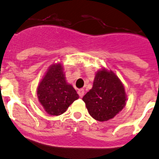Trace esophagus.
<instances>
[{
    "label": "esophagus",
    "mask_w": 159,
    "mask_h": 159,
    "mask_svg": "<svg viewBox=\"0 0 159 159\" xmlns=\"http://www.w3.org/2000/svg\"><path fill=\"white\" fill-rule=\"evenodd\" d=\"M78 94L80 95V97L82 98L84 95V89H80L78 91Z\"/></svg>",
    "instance_id": "esophagus-1"
}]
</instances>
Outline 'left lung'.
Listing matches in <instances>:
<instances>
[{"mask_svg": "<svg viewBox=\"0 0 159 159\" xmlns=\"http://www.w3.org/2000/svg\"><path fill=\"white\" fill-rule=\"evenodd\" d=\"M88 113L98 121L113 118L125 106V87L113 72H98L92 89L83 97Z\"/></svg>", "mask_w": 159, "mask_h": 159, "instance_id": "left-lung-1", "label": "left lung"}]
</instances>
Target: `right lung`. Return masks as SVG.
<instances>
[{
    "label": "right lung",
    "instance_id": "1",
    "mask_svg": "<svg viewBox=\"0 0 159 159\" xmlns=\"http://www.w3.org/2000/svg\"><path fill=\"white\" fill-rule=\"evenodd\" d=\"M39 100L49 114L58 116L65 113L79 95L73 87L67 84L61 64L49 67L38 87Z\"/></svg>",
    "mask_w": 159,
    "mask_h": 159
}]
</instances>
